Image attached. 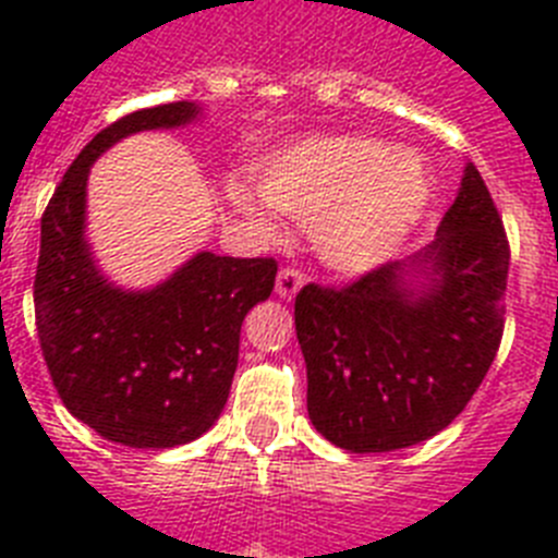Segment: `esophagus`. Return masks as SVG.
Returning a JSON list of instances; mask_svg holds the SVG:
<instances>
[{"instance_id": "1", "label": "esophagus", "mask_w": 558, "mask_h": 558, "mask_svg": "<svg viewBox=\"0 0 558 558\" xmlns=\"http://www.w3.org/2000/svg\"><path fill=\"white\" fill-rule=\"evenodd\" d=\"M302 284H304L302 270L293 268V265H284V268H279V276H276V293H279V299H293Z\"/></svg>"}]
</instances>
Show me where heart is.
<instances>
[{"label": "heart", "instance_id": "1", "mask_svg": "<svg viewBox=\"0 0 558 558\" xmlns=\"http://www.w3.org/2000/svg\"><path fill=\"white\" fill-rule=\"evenodd\" d=\"M263 198L313 227L315 248L335 270H368L405 243L430 201V170L413 150L352 133L307 136L256 165ZM240 204L254 209L245 192Z\"/></svg>", "mask_w": 558, "mask_h": 558}]
</instances>
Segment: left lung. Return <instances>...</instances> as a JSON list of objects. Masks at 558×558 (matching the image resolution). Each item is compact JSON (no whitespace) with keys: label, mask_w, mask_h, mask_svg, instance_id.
Masks as SVG:
<instances>
[{"label":"left lung","mask_w":558,"mask_h":558,"mask_svg":"<svg viewBox=\"0 0 558 558\" xmlns=\"http://www.w3.org/2000/svg\"><path fill=\"white\" fill-rule=\"evenodd\" d=\"M509 236L481 172L466 167L430 248L352 282L304 284L295 335L315 430L349 452H391L445 430L500 349ZM433 275L413 294L407 276Z\"/></svg>","instance_id":"left-lung-1"}]
</instances>
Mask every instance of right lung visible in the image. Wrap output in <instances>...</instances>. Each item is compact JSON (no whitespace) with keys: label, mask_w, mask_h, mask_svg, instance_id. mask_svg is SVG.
I'll return each instance as SVG.
<instances>
[{"label":"right lung","mask_w":558,"mask_h":558,"mask_svg":"<svg viewBox=\"0 0 558 558\" xmlns=\"http://www.w3.org/2000/svg\"><path fill=\"white\" fill-rule=\"evenodd\" d=\"M192 102L142 108L81 150L41 218L33 302L49 377L66 411L108 441L167 450L204 436L223 411L240 327L276 282L274 256L198 254L161 288L117 290L97 274L86 240V179L113 142L195 120Z\"/></svg>","instance_id":"right-lung-1"}]
</instances>
